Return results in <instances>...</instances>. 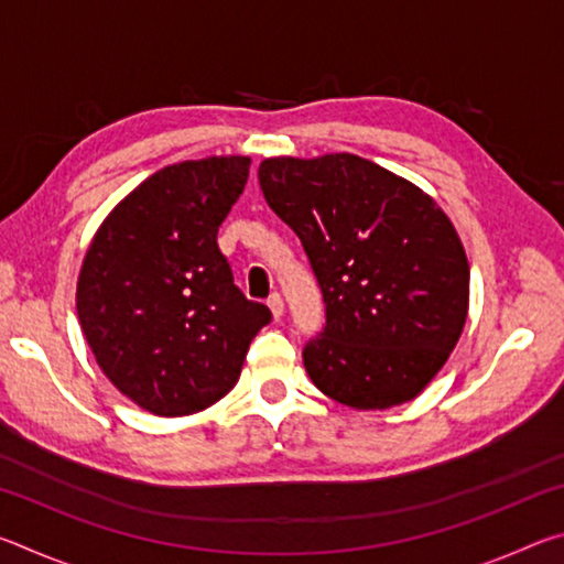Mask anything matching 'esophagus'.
<instances>
[{"label": "esophagus", "mask_w": 564, "mask_h": 564, "mask_svg": "<svg viewBox=\"0 0 564 564\" xmlns=\"http://www.w3.org/2000/svg\"><path fill=\"white\" fill-rule=\"evenodd\" d=\"M265 303H269V308H271V313H273V318L279 321V318L283 316V299H281V295H279V293H273L271 299L265 301Z\"/></svg>", "instance_id": "1"}]
</instances>
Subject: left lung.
Masks as SVG:
<instances>
[{"label":"left lung","mask_w":564,"mask_h":564,"mask_svg":"<svg viewBox=\"0 0 564 564\" xmlns=\"http://www.w3.org/2000/svg\"><path fill=\"white\" fill-rule=\"evenodd\" d=\"M259 181L301 238L326 303V328L303 348L313 386L356 410L417 398L451 358L470 303L451 218L356 154L263 159Z\"/></svg>","instance_id":"1"}]
</instances>
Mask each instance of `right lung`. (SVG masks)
<instances>
[{
	"label": "right lung",
	"mask_w": 564,
	"mask_h": 564,
	"mask_svg": "<svg viewBox=\"0 0 564 564\" xmlns=\"http://www.w3.org/2000/svg\"><path fill=\"white\" fill-rule=\"evenodd\" d=\"M248 169V156L164 166L111 208L84 256V338L113 388L154 415H191L221 400L271 321L236 289L216 243Z\"/></svg>",
	"instance_id": "right-lung-1"
}]
</instances>
